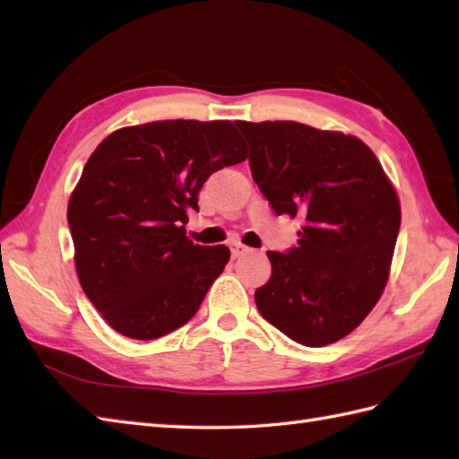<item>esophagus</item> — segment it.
<instances>
[{"label": "esophagus", "mask_w": 459, "mask_h": 459, "mask_svg": "<svg viewBox=\"0 0 459 459\" xmlns=\"http://www.w3.org/2000/svg\"><path fill=\"white\" fill-rule=\"evenodd\" d=\"M230 249H231V257L236 259V257H239V255H243L247 251V247L243 246V243H239V241H233V243H230Z\"/></svg>", "instance_id": "1"}]
</instances>
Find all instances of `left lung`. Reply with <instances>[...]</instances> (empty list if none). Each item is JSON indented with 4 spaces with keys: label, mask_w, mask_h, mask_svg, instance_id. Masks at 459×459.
Segmentation results:
<instances>
[{
    "label": "left lung",
    "mask_w": 459,
    "mask_h": 459,
    "mask_svg": "<svg viewBox=\"0 0 459 459\" xmlns=\"http://www.w3.org/2000/svg\"><path fill=\"white\" fill-rule=\"evenodd\" d=\"M249 168L277 216H299L297 246L267 251L261 316L305 347L341 341L385 291L400 231V202L357 136L293 120L246 123Z\"/></svg>",
    "instance_id": "obj_1"
}]
</instances>
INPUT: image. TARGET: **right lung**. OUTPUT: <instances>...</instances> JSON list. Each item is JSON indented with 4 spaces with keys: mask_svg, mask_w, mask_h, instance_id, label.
I'll list each match as a JSON object with an SVG mask.
<instances>
[{
    "mask_svg": "<svg viewBox=\"0 0 459 459\" xmlns=\"http://www.w3.org/2000/svg\"><path fill=\"white\" fill-rule=\"evenodd\" d=\"M247 148L230 120H158L108 134L82 168L67 220L82 291L117 333L152 341L188 323L230 261L194 246L188 212Z\"/></svg>",
    "mask_w": 459,
    "mask_h": 459,
    "instance_id": "1",
    "label": "right lung"
}]
</instances>
